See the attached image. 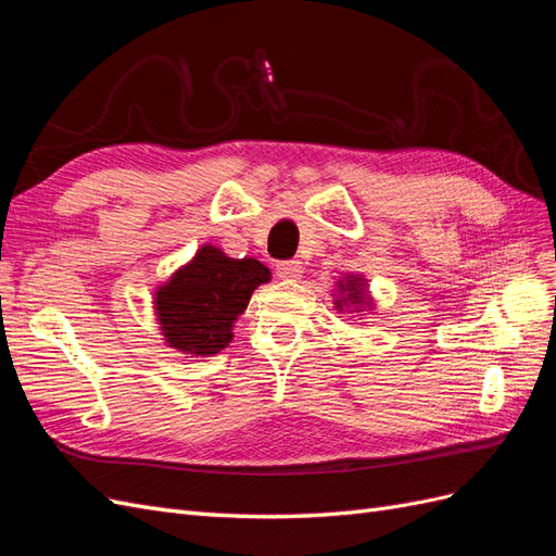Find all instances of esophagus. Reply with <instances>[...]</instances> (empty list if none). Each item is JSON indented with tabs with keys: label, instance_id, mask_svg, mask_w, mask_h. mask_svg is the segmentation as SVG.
I'll return each instance as SVG.
<instances>
[{
	"label": "esophagus",
	"instance_id": "34e87169",
	"mask_svg": "<svg viewBox=\"0 0 556 556\" xmlns=\"http://www.w3.org/2000/svg\"><path fill=\"white\" fill-rule=\"evenodd\" d=\"M301 274H304V266H301L299 260H285L278 262V276L285 280H296Z\"/></svg>",
	"mask_w": 556,
	"mask_h": 556
}]
</instances>
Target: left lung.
Returning <instances> with one entry per match:
<instances>
[{"label":"left lung","mask_w":556,"mask_h":556,"mask_svg":"<svg viewBox=\"0 0 556 556\" xmlns=\"http://www.w3.org/2000/svg\"><path fill=\"white\" fill-rule=\"evenodd\" d=\"M341 292H348V294H345V299H348V301H364V294H362L359 285H357L355 280H350L348 285H341ZM345 299H339V308L343 306L341 301H345Z\"/></svg>","instance_id":"left-lung-1"}]
</instances>
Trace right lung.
<instances>
[{
	"label": "right lung",
	"instance_id": "add662e5",
	"mask_svg": "<svg viewBox=\"0 0 556 556\" xmlns=\"http://www.w3.org/2000/svg\"><path fill=\"white\" fill-rule=\"evenodd\" d=\"M271 278L257 260H231L213 245L160 288L157 315L166 343L188 355H215L231 341L237 315L248 306L252 290Z\"/></svg>",
	"mask_w": 556,
	"mask_h": 556
}]
</instances>
